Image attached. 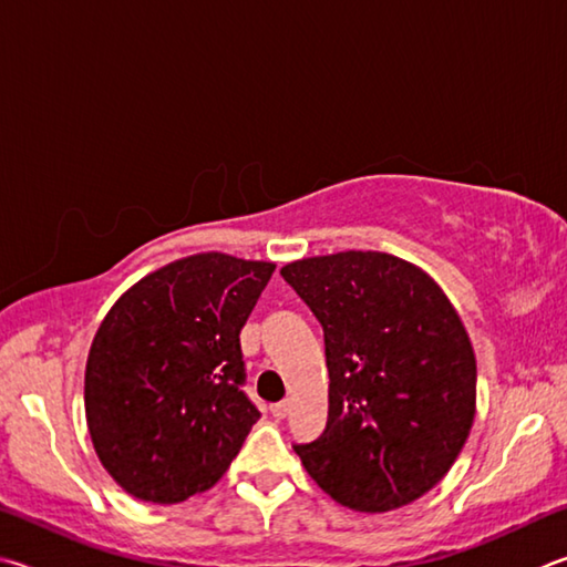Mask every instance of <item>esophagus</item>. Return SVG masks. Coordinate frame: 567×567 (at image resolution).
I'll use <instances>...</instances> for the list:
<instances>
[{"label":"esophagus","mask_w":567,"mask_h":567,"mask_svg":"<svg viewBox=\"0 0 567 567\" xmlns=\"http://www.w3.org/2000/svg\"><path fill=\"white\" fill-rule=\"evenodd\" d=\"M289 411H291V401H281V403H274L271 405V413L276 415V419H286V415H289Z\"/></svg>","instance_id":"obj_1"}]
</instances>
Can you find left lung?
Segmentation results:
<instances>
[{
	"mask_svg": "<svg viewBox=\"0 0 567 567\" xmlns=\"http://www.w3.org/2000/svg\"><path fill=\"white\" fill-rule=\"evenodd\" d=\"M281 276L323 326L329 423L293 445L336 503L389 513L429 493L475 419V353L449 296L405 258L341 251Z\"/></svg>",
	"mask_w": 567,
	"mask_h": 567,
	"instance_id": "obj_1",
	"label": "left lung"
}]
</instances>
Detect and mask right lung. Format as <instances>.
Segmentation results:
<instances>
[{
	"instance_id": "right-lung-1",
	"label": "right lung",
	"mask_w": 567,
	"mask_h": 567,
	"mask_svg": "<svg viewBox=\"0 0 567 567\" xmlns=\"http://www.w3.org/2000/svg\"><path fill=\"white\" fill-rule=\"evenodd\" d=\"M276 264L221 251L166 264L118 296L94 333L84 411L106 473L174 505L221 478L261 419L241 391V333Z\"/></svg>"
}]
</instances>
